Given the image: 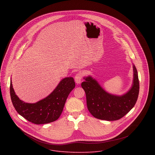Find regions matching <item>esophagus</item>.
Wrapping results in <instances>:
<instances>
[{
  "instance_id": "obj_1",
  "label": "esophagus",
  "mask_w": 155,
  "mask_h": 155,
  "mask_svg": "<svg viewBox=\"0 0 155 155\" xmlns=\"http://www.w3.org/2000/svg\"><path fill=\"white\" fill-rule=\"evenodd\" d=\"M82 78H83V75L81 72H78L77 73L75 76V82L77 83V84H79L80 83L81 80H82Z\"/></svg>"
}]
</instances>
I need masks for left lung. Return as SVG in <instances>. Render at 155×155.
<instances>
[{"instance_id":"1","label":"left lung","mask_w":155,"mask_h":155,"mask_svg":"<svg viewBox=\"0 0 155 155\" xmlns=\"http://www.w3.org/2000/svg\"><path fill=\"white\" fill-rule=\"evenodd\" d=\"M134 80L131 89L125 94L117 96L105 92L98 83L91 78H84L81 87L86 93L87 107L95 118L115 121L126 115L135 105L139 93V81L135 65H133Z\"/></svg>"}]
</instances>
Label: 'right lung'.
Wrapping results in <instances>:
<instances>
[{"label": "right lung", "instance_id": "right-lung-1", "mask_svg": "<svg viewBox=\"0 0 155 155\" xmlns=\"http://www.w3.org/2000/svg\"><path fill=\"white\" fill-rule=\"evenodd\" d=\"M75 86L72 77L65 78L48 97L35 104L20 100L15 94L12 80L10 93L12 104L20 115L34 124H42L53 122L59 118L65 101Z\"/></svg>", "mask_w": 155, "mask_h": 155}]
</instances>
